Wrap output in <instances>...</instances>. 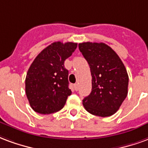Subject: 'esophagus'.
I'll use <instances>...</instances> for the list:
<instances>
[{
	"instance_id": "esophagus-1",
	"label": "esophagus",
	"mask_w": 148,
	"mask_h": 148,
	"mask_svg": "<svg viewBox=\"0 0 148 148\" xmlns=\"http://www.w3.org/2000/svg\"><path fill=\"white\" fill-rule=\"evenodd\" d=\"M74 88H75V90H78V88H79L78 84H74Z\"/></svg>"
}]
</instances>
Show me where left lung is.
I'll use <instances>...</instances> for the list:
<instances>
[{
  "label": "left lung",
  "mask_w": 148,
  "mask_h": 148,
  "mask_svg": "<svg viewBox=\"0 0 148 148\" xmlns=\"http://www.w3.org/2000/svg\"><path fill=\"white\" fill-rule=\"evenodd\" d=\"M79 49L92 76V90L83 100L85 110L99 117H110L119 110L128 95L129 75L124 64L105 43L83 42Z\"/></svg>",
  "instance_id": "1"
}]
</instances>
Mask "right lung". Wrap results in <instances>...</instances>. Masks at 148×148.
I'll return each instance as SVG.
<instances>
[{"label":"right lung","instance_id":"obj_1","mask_svg":"<svg viewBox=\"0 0 148 148\" xmlns=\"http://www.w3.org/2000/svg\"><path fill=\"white\" fill-rule=\"evenodd\" d=\"M77 47V43H52L35 58L25 79L26 95L30 106L41 114L55 113L63 108L68 96L69 71L64 61Z\"/></svg>","mask_w":148,"mask_h":148}]
</instances>
